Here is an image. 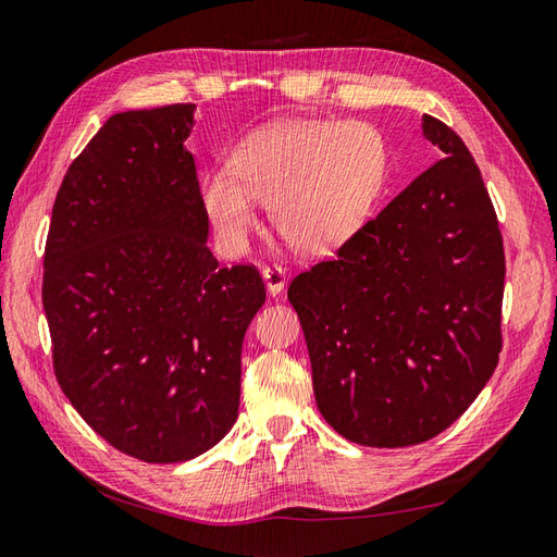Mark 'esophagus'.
I'll return each mask as SVG.
<instances>
[{
  "label": "esophagus",
  "instance_id": "obj_1",
  "mask_svg": "<svg viewBox=\"0 0 557 557\" xmlns=\"http://www.w3.org/2000/svg\"><path fill=\"white\" fill-rule=\"evenodd\" d=\"M263 282H265L268 292L277 296L284 289V284H287V270L280 268V265H265L263 268Z\"/></svg>",
  "mask_w": 557,
  "mask_h": 557
}]
</instances>
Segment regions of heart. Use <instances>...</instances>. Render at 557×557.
<instances>
[{
	"instance_id": "1",
	"label": "heart",
	"mask_w": 557,
	"mask_h": 557,
	"mask_svg": "<svg viewBox=\"0 0 557 557\" xmlns=\"http://www.w3.org/2000/svg\"><path fill=\"white\" fill-rule=\"evenodd\" d=\"M386 164V143L364 122H282L239 140L231 171H209L199 183V205L231 253L249 249L256 199L292 247L322 253L358 233Z\"/></svg>"
}]
</instances>
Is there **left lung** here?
Segmentation results:
<instances>
[{
    "label": "left lung",
    "instance_id": "8db88e82",
    "mask_svg": "<svg viewBox=\"0 0 557 557\" xmlns=\"http://www.w3.org/2000/svg\"><path fill=\"white\" fill-rule=\"evenodd\" d=\"M421 126L442 160L289 284L320 414L364 447L445 431L502 352L506 259L490 193L447 124Z\"/></svg>",
    "mask_w": 557,
    "mask_h": 557
}]
</instances>
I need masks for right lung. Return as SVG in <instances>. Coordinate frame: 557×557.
Segmentation results:
<instances>
[{"mask_svg":"<svg viewBox=\"0 0 557 557\" xmlns=\"http://www.w3.org/2000/svg\"><path fill=\"white\" fill-rule=\"evenodd\" d=\"M195 106L112 115L55 195L41 301L79 417L148 463L205 454L239 409L242 341L265 301L253 265L221 268L185 138Z\"/></svg>","mask_w":557,"mask_h":557,"instance_id":"add662e5","label":"right lung"}]
</instances>
